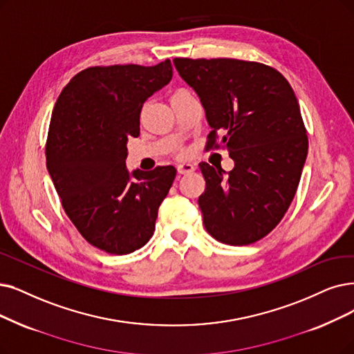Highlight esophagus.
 I'll use <instances>...</instances> for the list:
<instances>
[{"label":"esophagus","instance_id":"esophagus-1","mask_svg":"<svg viewBox=\"0 0 354 354\" xmlns=\"http://www.w3.org/2000/svg\"><path fill=\"white\" fill-rule=\"evenodd\" d=\"M177 169H178L180 174H189V173L194 171V164H192V162H181V164H178Z\"/></svg>","mask_w":354,"mask_h":354}]
</instances>
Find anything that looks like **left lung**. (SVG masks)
<instances>
[{"instance_id":"obj_1","label":"left lung","mask_w":354,"mask_h":354,"mask_svg":"<svg viewBox=\"0 0 354 354\" xmlns=\"http://www.w3.org/2000/svg\"><path fill=\"white\" fill-rule=\"evenodd\" d=\"M173 62L201 98L212 129L207 148L225 145L234 160L230 173L199 164L206 180L197 201L205 228L230 245L256 243L285 216L305 165L308 136L296 95L286 78L264 64L230 58Z\"/></svg>"}]
</instances>
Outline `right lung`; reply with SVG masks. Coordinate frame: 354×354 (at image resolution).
I'll return each instance as SVG.
<instances>
[{"label": "right lung", "instance_id": "right-lung-1", "mask_svg": "<svg viewBox=\"0 0 354 354\" xmlns=\"http://www.w3.org/2000/svg\"><path fill=\"white\" fill-rule=\"evenodd\" d=\"M173 78L169 59L153 65L93 66L56 100L46 167L65 214L87 241L110 254L144 247L176 168H126L128 139L139 135L144 103Z\"/></svg>", "mask_w": 354, "mask_h": 354}]
</instances>
